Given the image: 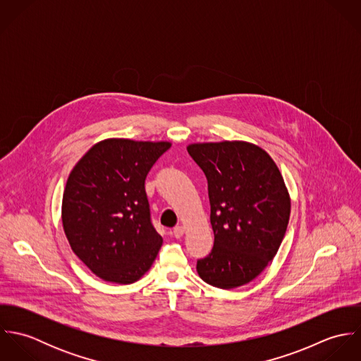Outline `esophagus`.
Here are the masks:
<instances>
[{"label": "esophagus", "mask_w": 361, "mask_h": 361, "mask_svg": "<svg viewBox=\"0 0 361 361\" xmlns=\"http://www.w3.org/2000/svg\"><path fill=\"white\" fill-rule=\"evenodd\" d=\"M172 233H173V236H175V238H182V236H183V233H185V226H182V225L175 226V228H173V231H172Z\"/></svg>", "instance_id": "obj_1"}]
</instances>
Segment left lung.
I'll list each match as a JSON object with an SVG mask.
<instances>
[{"instance_id": "left-lung-1", "label": "left lung", "mask_w": 361, "mask_h": 361, "mask_svg": "<svg viewBox=\"0 0 361 361\" xmlns=\"http://www.w3.org/2000/svg\"><path fill=\"white\" fill-rule=\"evenodd\" d=\"M190 157L208 182L211 253L197 261L200 278L219 289L252 282L275 257L290 216V196L269 154L233 140L193 143Z\"/></svg>"}]
</instances>
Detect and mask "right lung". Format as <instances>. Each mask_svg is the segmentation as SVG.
I'll list each match as a JSON object with an SVG mask.
<instances>
[{
    "label": "right lung",
    "mask_w": 361,
    "mask_h": 361,
    "mask_svg": "<svg viewBox=\"0 0 361 361\" xmlns=\"http://www.w3.org/2000/svg\"><path fill=\"white\" fill-rule=\"evenodd\" d=\"M169 147V142L105 139L68 176L62 196L66 239L80 261L106 282H136L162 246L150 219L145 180Z\"/></svg>",
    "instance_id": "right-lung-1"
}]
</instances>
